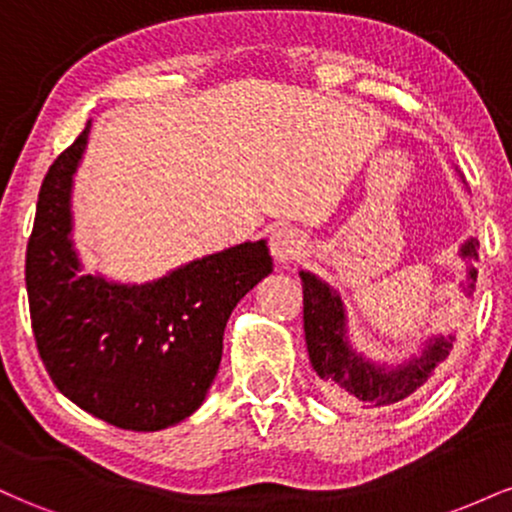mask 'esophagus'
Returning a JSON list of instances; mask_svg holds the SVG:
<instances>
[{"instance_id":"1","label":"esophagus","mask_w":512,"mask_h":512,"mask_svg":"<svg viewBox=\"0 0 512 512\" xmlns=\"http://www.w3.org/2000/svg\"><path fill=\"white\" fill-rule=\"evenodd\" d=\"M269 248H272V255L276 262L289 264L291 260H296V257L303 255L305 238L296 231V228H279V231L272 236Z\"/></svg>"}]
</instances>
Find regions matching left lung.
Masks as SVG:
<instances>
[{
	"label": "left lung",
	"instance_id": "left-lung-1",
	"mask_svg": "<svg viewBox=\"0 0 512 512\" xmlns=\"http://www.w3.org/2000/svg\"><path fill=\"white\" fill-rule=\"evenodd\" d=\"M460 180L464 182L462 175ZM477 248L479 240L467 238L457 250L460 260L467 262V274L460 281V291L467 298H472L477 284ZM301 281L308 356L334 402L363 407H387L402 402L433 378L436 366L445 361L455 344V330L440 332L424 339L419 349L402 361H373L349 339V317L339 291L308 269H301Z\"/></svg>",
	"mask_w": 512,
	"mask_h": 512
}]
</instances>
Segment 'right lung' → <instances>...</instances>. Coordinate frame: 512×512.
<instances>
[{
	"label": "right lung",
	"mask_w": 512,
	"mask_h": 512,
	"mask_svg": "<svg viewBox=\"0 0 512 512\" xmlns=\"http://www.w3.org/2000/svg\"><path fill=\"white\" fill-rule=\"evenodd\" d=\"M88 132L91 122L40 185L26 250L35 344L76 407L125 431H161L202 407L228 317L272 274V257L267 240H248L144 284L84 274L72 192Z\"/></svg>",
	"instance_id": "obj_1"
}]
</instances>
